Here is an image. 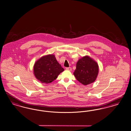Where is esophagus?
Here are the masks:
<instances>
[{
	"instance_id": "34e87169",
	"label": "esophagus",
	"mask_w": 131,
	"mask_h": 131,
	"mask_svg": "<svg viewBox=\"0 0 131 131\" xmlns=\"http://www.w3.org/2000/svg\"><path fill=\"white\" fill-rule=\"evenodd\" d=\"M66 69L68 71H71V67L66 68Z\"/></svg>"
}]
</instances>
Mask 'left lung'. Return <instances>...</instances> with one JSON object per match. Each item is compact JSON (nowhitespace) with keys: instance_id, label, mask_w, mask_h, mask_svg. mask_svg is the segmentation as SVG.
<instances>
[{"instance_id":"8db88e82","label":"left lung","mask_w":131,"mask_h":131,"mask_svg":"<svg viewBox=\"0 0 131 131\" xmlns=\"http://www.w3.org/2000/svg\"><path fill=\"white\" fill-rule=\"evenodd\" d=\"M99 70L97 62L90 57L85 56L78 60L73 74L80 83L85 85L95 81Z\"/></svg>"}]
</instances>
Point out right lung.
Segmentation results:
<instances>
[{"mask_svg":"<svg viewBox=\"0 0 131 131\" xmlns=\"http://www.w3.org/2000/svg\"><path fill=\"white\" fill-rule=\"evenodd\" d=\"M64 71L52 54L44 56L37 60L34 66V73L42 83H49Z\"/></svg>","mask_w":131,"mask_h":131,"instance_id":"add662e5","label":"right lung"}]
</instances>
